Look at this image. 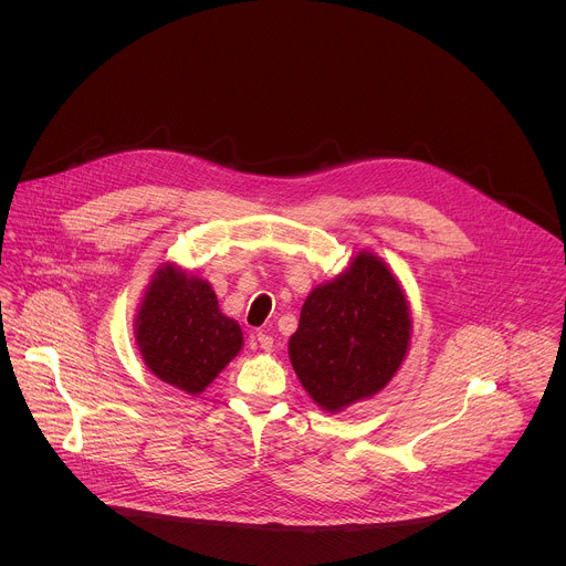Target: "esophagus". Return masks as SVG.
<instances>
[{
	"mask_svg": "<svg viewBox=\"0 0 566 566\" xmlns=\"http://www.w3.org/2000/svg\"><path fill=\"white\" fill-rule=\"evenodd\" d=\"M256 339H259V346H261L263 350H272V348H274V339H272V335H268V333L259 331V333H256Z\"/></svg>",
	"mask_w": 566,
	"mask_h": 566,
	"instance_id": "obj_1",
	"label": "esophagus"
}]
</instances>
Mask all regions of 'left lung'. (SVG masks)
Segmentation results:
<instances>
[{"instance_id":"1","label":"left lung","mask_w":566,"mask_h":566,"mask_svg":"<svg viewBox=\"0 0 566 566\" xmlns=\"http://www.w3.org/2000/svg\"><path fill=\"white\" fill-rule=\"evenodd\" d=\"M409 307L388 265L359 252L335 281L318 285L290 337L292 366L326 411L377 395L395 377L409 344Z\"/></svg>"}]
</instances>
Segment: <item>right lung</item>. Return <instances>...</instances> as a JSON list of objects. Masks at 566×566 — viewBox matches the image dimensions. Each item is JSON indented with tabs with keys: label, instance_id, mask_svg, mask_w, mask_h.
Listing matches in <instances>:
<instances>
[{
	"label": "right lung",
	"instance_id": "add662e5",
	"mask_svg": "<svg viewBox=\"0 0 566 566\" xmlns=\"http://www.w3.org/2000/svg\"><path fill=\"white\" fill-rule=\"evenodd\" d=\"M135 331L146 366L189 395H200L243 344L240 324L220 312L211 285L176 265L153 276Z\"/></svg>",
	"mask_w": 566,
	"mask_h": 566
}]
</instances>
